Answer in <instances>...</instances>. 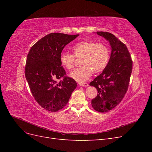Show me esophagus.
<instances>
[{
	"label": "esophagus",
	"mask_w": 152,
	"mask_h": 152,
	"mask_svg": "<svg viewBox=\"0 0 152 152\" xmlns=\"http://www.w3.org/2000/svg\"><path fill=\"white\" fill-rule=\"evenodd\" d=\"M79 86H83V87H87L89 86V84L87 83H79Z\"/></svg>",
	"instance_id": "1"
}]
</instances>
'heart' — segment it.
<instances>
[{
    "label": "heart",
    "instance_id": "heart-1",
    "mask_svg": "<svg viewBox=\"0 0 152 152\" xmlns=\"http://www.w3.org/2000/svg\"><path fill=\"white\" fill-rule=\"evenodd\" d=\"M73 54L63 53L60 56L61 65L68 70L74 68L76 58L81 59L82 66L70 73V77L77 82H83L89 79L92 73H98L107 67L110 57L108 47L94 41H80L73 45Z\"/></svg>",
    "mask_w": 152,
    "mask_h": 152
}]
</instances>
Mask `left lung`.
<instances>
[{
	"mask_svg": "<svg viewBox=\"0 0 152 152\" xmlns=\"http://www.w3.org/2000/svg\"><path fill=\"white\" fill-rule=\"evenodd\" d=\"M109 41L111 56L107 67L89 85L98 90L96 97L91 101L96 111L107 112L120 103L127 93L132 70V61L126 45L109 32L97 31Z\"/></svg>",
	"mask_w": 152,
	"mask_h": 152,
	"instance_id": "left-lung-1",
	"label": "left lung"
}]
</instances>
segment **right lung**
Returning a JSON list of instances; mask_svg holds the SVG:
<instances>
[{"label":"right lung","mask_w":152,"mask_h":152,"mask_svg":"<svg viewBox=\"0 0 152 152\" xmlns=\"http://www.w3.org/2000/svg\"><path fill=\"white\" fill-rule=\"evenodd\" d=\"M79 35L49 34L32 45L27 55L26 79L36 102L48 111L65 107L77 86L66 75L60 56L64 48Z\"/></svg>","instance_id":"add662e5"}]
</instances>
